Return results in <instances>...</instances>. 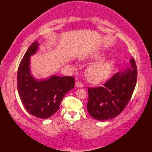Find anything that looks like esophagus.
<instances>
[{
  "label": "esophagus",
  "instance_id": "1",
  "mask_svg": "<svg viewBox=\"0 0 152 152\" xmlns=\"http://www.w3.org/2000/svg\"><path fill=\"white\" fill-rule=\"evenodd\" d=\"M75 86L77 87H83L84 86V84H83L82 82H80V81H77V82H76L75 83Z\"/></svg>",
  "mask_w": 152,
  "mask_h": 152
}]
</instances>
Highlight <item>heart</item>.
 Segmentation results:
<instances>
[{
    "label": "heart",
    "instance_id": "heart-1",
    "mask_svg": "<svg viewBox=\"0 0 152 152\" xmlns=\"http://www.w3.org/2000/svg\"><path fill=\"white\" fill-rule=\"evenodd\" d=\"M100 57H98L99 58ZM113 64L111 61L102 62L91 66L86 71L88 80L93 83H99L109 76L113 68Z\"/></svg>",
    "mask_w": 152,
    "mask_h": 152
}]
</instances>
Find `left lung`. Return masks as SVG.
<instances>
[{"mask_svg": "<svg viewBox=\"0 0 152 152\" xmlns=\"http://www.w3.org/2000/svg\"><path fill=\"white\" fill-rule=\"evenodd\" d=\"M132 68L116 72L102 86L88 87L87 110L97 120H107L119 115L131 99L136 85L137 66L134 59Z\"/></svg>", "mask_w": 152, "mask_h": 152, "instance_id": "8db88e82", "label": "left lung"}]
</instances>
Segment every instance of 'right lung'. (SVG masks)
I'll return each mask as SVG.
<instances>
[{
  "instance_id": "right-lung-1",
  "label": "right lung",
  "mask_w": 152,
  "mask_h": 152,
  "mask_svg": "<svg viewBox=\"0 0 152 152\" xmlns=\"http://www.w3.org/2000/svg\"><path fill=\"white\" fill-rule=\"evenodd\" d=\"M39 43L35 41L29 47L18 66V92L27 111L41 119L50 117L59 109L65 95L75 86L73 77L53 76L38 81L31 75L30 57L36 53Z\"/></svg>"
}]
</instances>
